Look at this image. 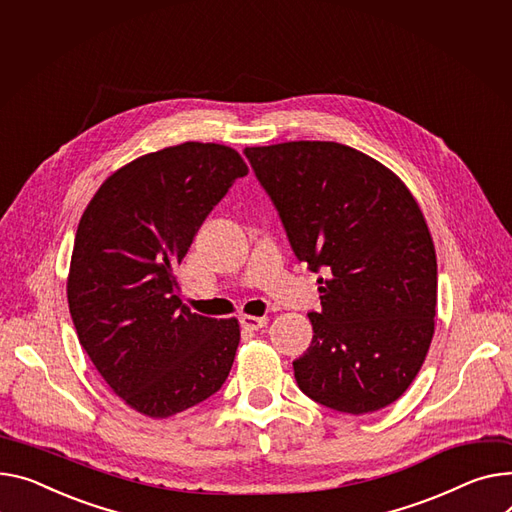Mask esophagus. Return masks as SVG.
<instances>
[{"label":"esophagus","instance_id":"34e87169","mask_svg":"<svg viewBox=\"0 0 512 512\" xmlns=\"http://www.w3.org/2000/svg\"><path fill=\"white\" fill-rule=\"evenodd\" d=\"M241 325L245 329H251V331H259L267 325V317H253V315H243L241 317Z\"/></svg>","mask_w":512,"mask_h":512}]
</instances>
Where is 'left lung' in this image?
Segmentation results:
<instances>
[{
    "mask_svg": "<svg viewBox=\"0 0 512 512\" xmlns=\"http://www.w3.org/2000/svg\"><path fill=\"white\" fill-rule=\"evenodd\" d=\"M294 255L319 280L313 342L294 360L302 393L344 414L399 399L436 315V253L418 201L379 160L337 142L245 148Z\"/></svg>",
    "mask_w": 512,
    "mask_h": 512,
    "instance_id": "obj_1",
    "label": "left lung"
}]
</instances>
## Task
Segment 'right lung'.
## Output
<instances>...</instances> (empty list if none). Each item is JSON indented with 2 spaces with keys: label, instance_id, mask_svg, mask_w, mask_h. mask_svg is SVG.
Returning <instances> with one entry per match:
<instances>
[{
  "label": "right lung",
  "instance_id": "obj_1",
  "mask_svg": "<svg viewBox=\"0 0 512 512\" xmlns=\"http://www.w3.org/2000/svg\"><path fill=\"white\" fill-rule=\"evenodd\" d=\"M247 173L228 146H170L115 170L80 218L67 276L78 339L113 393L148 418L208 399L232 368L238 321L191 313L175 267Z\"/></svg>",
  "mask_w": 512,
  "mask_h": 512
}]
</instances>
